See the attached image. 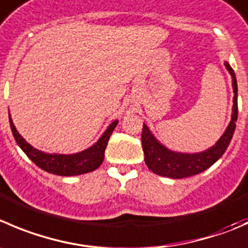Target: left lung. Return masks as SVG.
Masks as SVG:
<instances>
[{
  "label": "left lung",
  "instance_id": "1",
  "mask_svg": "<svg viewBox=\"0 0 248 248\" xmlns=\"http://www.w3.org/2000/svg\"><path fill=\"white\" fill-rule=\"evenodd\" d=\"M224 65L227 66L228 71L232 75V90H234L232 121L225 129L224 134L220 137L216 145L202 153L183 154L175 153L163 146L144 124L143 132H141V145H143L144 156H145L144 160L149 170H153L154 173L163 175V177L173 178V179L191 177L207 170L225 153L232 138L235 127H236L235 122L237 121V82L234 70L229 65V63L225 62Z\"/></svg>",
  "mask_w": 248,
  "mask_h": 248
}]
</instances>
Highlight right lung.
Masks as SVG:
<instances>
[{"label":"right lung","mask_w":248,"mask_h":248,"mask_svg":"<svg viewBox=\"0 0 248 248\" xmlns=\"http://www.w3.org/2000/svg\"><path fill=\"white\" fill-rule=\"evenodd\" d=\"M116 121L112 122L107 131L103 133L99 140L92 145L91 148L81 151V153L73 154V155H62V154H46L37 149L32 148L20 134L18 133L16 128L14 127L13 121L9 115V124H11L12 133H13L14 139L16 144L21 148V150L26 154L29 158L42 168L43 170L52 174L57 175H78L85 174V173L92 172L97 170L104 160V151L107 149L108 141H109L110 136L114 132L115 127L117 124Z\"/></svg>","instance_id":"obj_1"}]
</instances>
